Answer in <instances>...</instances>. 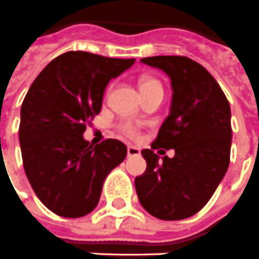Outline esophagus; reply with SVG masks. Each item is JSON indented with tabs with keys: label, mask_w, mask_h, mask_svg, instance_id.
<instances>
[{
	"label": "esophagus",
	"mask_w": 259,
	"mask_h": 259,
	"mask_svg": "<svg viewBox=\"0 0 259 259\" xmlns=\"http://www.w3.org/2000/svg\"><path fill=\"white\" fill-rule=\"evenodd\" d=\"M126 155L128 156H139L141 155V149L137 146H128L126 148Z\"/></svg>",
	"instance_id": "34e87169"
}]
</instances>
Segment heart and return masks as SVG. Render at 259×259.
Listing matches in <instances>:
<instances>
[{"label": "heart", "mask_w": 259, "mask_h": 259, "mask_svg": "<svg viewBox=\"0 0 259 259\" xmlns=\"http://www.w3.org/2000/svg\"><path fill=\"white\" fill-rule=\"evenodd\" d=\"M141 91H142V93H148V92L153 91L163 92V86L155 78H144V79L141 80ZM118 131L122 135L128 137V138H138L139 135H141V126L137 122L125 121V122H121L120 125H118Z\"/></svg>", "instance_id": "b5f03b06"}]
</instances>
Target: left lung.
I'll return each instance as SVG.
<instances>
[{
	"label": "left lung",
	"mask_w": 259,
	"mask_h": 259,
	"mask_svg": "<svg viewBox=\"0 0 259 259\" xmlns=\"http://www.w3.org/2000/svg\"><path fill=\"white\" fill-rule=\"evenodd\" d=\"M141 61L171 79L170 114L152 149L163 146L176 155L160 161L151 149L141 153L146 170L135 190L146 212L162 221H181L199 212L216 191L230 163V104L208 71L188 57L156 56Z\"/></svg>",
	"instance_id": "8db88e82"
}]
</instances>
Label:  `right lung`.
I'll use <instances>...</instances> for the list:
<instances>
[{
    "label": "right lung",
    "instance_id": "1",
    "mask_svg": "<svg viewBox=\"0 0 259 259\" xmlns=\"http://www.w3.org/2000/svg\"><path fill=\"white\" fill-rule=\"evenodd\" d=\"M134 62L68 51L38 74L25 96L19 125L25 173L38 199L58 216L91 213L107 174L125 159L120 141L93 146L82 135L100 113L110 79Z\"/></svg>",
    "mask_w": 259,
    "mask_h": 259
}]
</instances>
